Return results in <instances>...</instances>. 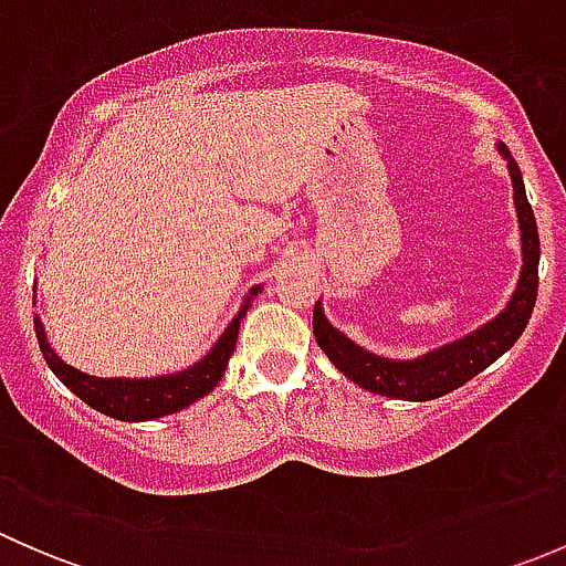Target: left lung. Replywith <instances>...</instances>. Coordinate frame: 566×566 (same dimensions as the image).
<instances>
[{
	"label": "left lung",
	"mask_w": 566,
	"mask_h": 566,
	"mask_svg": "<svg viewBox=\"0 0 566 566\" xmlns=\"http://www.w3.org/2000/svg\"><path fill=\"white\" fill-rule=\"evenodd\" d=\"M501 158L506 161L512 177V191H515L517 230H521V279L515 284V293L510 295L504 310L484 325L473 328L471 334L460 339L447 342L441 347L421 353L416 358H389L367 350L350 336L342 334L325 317L323 301H317L312 312V331L319 350L328 356V361L353 380L361 389L380 394V397L405 399V402H427L443 394L460 389L471 378H476L482 369L499 361L526 331L531 312L536 304V284H539V232H536L534 210H531L523 175L517 169L515 158L506 150L504 142H495Z\"/></svg>",
	"instance_id": "left-lung-1"
}]
</instances>
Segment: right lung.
Wrapping results in <instances>:
<instances>
[{
  "mask_svg": "<svg viewBox=\"0 0 566 566\" xmlns=\"http://www.w3.org/2000/svg\"><path fill=\"white\" fill-rule=\"evenodd\" d=\"M260 290L262 284H254L243 298L238 315L227 323L224 334L213 342V347L197 364L177 369V373L153 375V378H98V375L82 373V369L62 361L60 353L51 347L40 315H35L38 345L51 373L90 408L119 421H153L188 408L219 386L232 350H235L241 319L247 317L251 301L260 295Z\"/></svg>",
  "mask_w": 566,
  "mask_h": 566,
  "instance_id": "add662e5",
  "label": "right lung"
}]
</instances>
